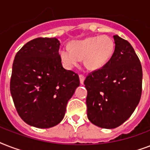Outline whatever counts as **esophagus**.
I'll return each mask as SVG.
<instances>
[{
    "label": "esophagus",
    "mask_w": 150,
    "mask_h": 150,
    "mask_svg": "<svg viewBox=\"0 0 150 150\" xmlns=\"http://www.w3.org/2000/svg\"><path fill=\"white\" fill-rule=\"evenodd\" d=\"M79 80H80V83H81L82 85L83 84V83H84V80H85L84 75H79Z\"/></svg>",
    "instance_id": "1"
}]
</instances>
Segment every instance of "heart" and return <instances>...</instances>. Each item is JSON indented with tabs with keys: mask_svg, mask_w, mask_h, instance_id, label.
Here are the masks:
<instances>
[{
	"mask_svg": "<svg viewBox=\"0 0 150 150\" xmlns=\"http://www.w3.org/2000/svg\"><path fill=\"white\" fill-rule=\"evenodd\" d=\"M115 44L107 35L88 36L81 40L71 42L69 49L61 48L59 56L66 68L71 69L83 58V63L89 70H99L104 67L113 56Z\"/></svg>",
	"mask_w": 150,
	"mask_h": 150,
	"instance_id": "obj_1",
	"label": "heart"
}]
</instances>
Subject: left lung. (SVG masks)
Returning a JSON list of instances; mask_svg holds the SVG:
<instances>
[{
    "label": "left lung",
    "instance_id": "obj_1",
    "mask_svg": "<svg viewBox=\"0 0 150 150\" xmlns=\"http://www.w3.org/2000/svg\"><path fill=\"white\" fill-rule=\"evenodd\" d=\"M115 48L108 63L85 79L88 119L100 128L111 129L128 120L142 95V70L130 43L114 36Z\"/></svg>",
    "mask_w": 150,
    "mask_h": 150
}]
</instances>
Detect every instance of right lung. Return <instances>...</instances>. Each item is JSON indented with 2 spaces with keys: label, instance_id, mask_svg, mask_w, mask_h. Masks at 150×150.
Segmentation results:
<instances>
[{
  "label": "right lung",
  "instance_id": "obj_1",
  "mask_svg": "<svg viewBox=\"0 0 150 150\" xmlns=\"http://www.w3.org/2000/svg\"><path fill=\"white\" fill-rule=\"evenodd\" d=\"M57 38L34 39L15 57L10 91L20 117L39 128H49L62 121L68 100L80 82L66 70L59 56Z\"/></svg>",
  "mask_w": 150,
  "mask_h": 150
}]
</instances>
